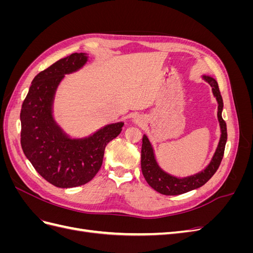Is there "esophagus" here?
Listing matches in <instances>:
<instances>
[{"mask_svg":"<svg viewBox=\"0 0 253 253\" xmlns=\"http://www.w3.org/2000/svg\"><path fill=\"white\" fill-rule=\"evenodd\" d=\"M133 122H134V124H136V125H141L142 122H143V119L140 116H136V117H134Z\"/></svg>","mask_w":253,"mask_h":253,"instance_id":"obj_1","label":"esophagus"}]
</instances>
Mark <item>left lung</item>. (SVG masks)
<instances>
[{
  "label": "left lung",
  "instance_id": "8db88e82",
  "mask_svg": "<svg viewBox=\"0 0 253 253\" xmlns=\"http://www.w3.org/2000/svg\"><path fill=\"white\" fill-rule=\"evenodd\" d=\"M202 78L210 84L212 88L213 96L215 97L217 101V119L220 127V137L217 143L215 152L204 170L193 175L186 176V177H178V176L172 175L166 172L162 167L159 166L154 149L148 138L147 135L142 137V147H141V171L143 177L147 180L149 185L157 191L158 193L164 195H179L182 193H187L189 191L201 188L208 181L214 173L216 172L220 165L221 159L224 156L225 145L227 142V126L221 117L224 103L223 98L220 96L218 84L216 80L212 78L211 76L203 75Z\"/></svg>",
  "mask_w": 253,
  "mask_h": 253
}]
</instances>
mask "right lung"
Returning <instances> with one entry per match:
<instances>
[{"mask_svg":"<svg viewBox=\"0 0 253 253\" xmlns=\"http://www.w3.org/2000/svg\"><path fill=\"white\" fill-rule=\"evenodd\" d=\"M85 52L57 61L34 78L22 104L21 145L42 177L58 188H75L94 178L106 144L120 134L124 122L105 125L85 137H71L53 117V100L65 75L86 64Z\"/></svg>","mask_w":253,"mask_h":253,"instance_id":"obj_1","label":"right lung"}]
</instances>
